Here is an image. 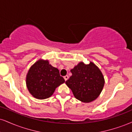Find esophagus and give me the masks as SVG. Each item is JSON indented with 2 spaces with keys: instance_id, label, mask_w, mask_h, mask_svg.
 Listing matches in <instances>:
<instances>
[{
  "instance_id": "1",
  "label": "esophagus",
  "mask_w": 132,
  "mask_h": 132,
  "mask_svg": "<svg viewBox=\"0 0 132 132\" xmlns=\"http://www.w3.org/2000/svg\"><path fill=\"white\" fill-rule=\"evenodd\" d=\"M68 78H69V77H68V76H64V80H65V81H66V80H68Z\"/></svg>"
}]
</instances>
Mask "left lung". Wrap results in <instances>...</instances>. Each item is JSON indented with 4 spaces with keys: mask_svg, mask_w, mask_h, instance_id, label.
I'll return each instance as SVG.
<instances>
[{
    "mask_svg": "<svg viewBox=\"0 0 132 132\" xmlns=\"http://www.w3.org/2000/svg\"><path fill=\"white\" fill-rule=\"evenodd\" d=\"M72 76L66 84L72 90L76 99L84 103H90L98 97L104 84L101 71L94 63L88 64L80 62L71 70Z\"/></svg>",
    "mask_w": 132,
    "mask_h": 132,
    "instance_id": "left-lung-1",
    "label": "left lung"
}]
</instances>
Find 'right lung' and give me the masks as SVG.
<instances>
[{
  "label": "right lung",
  "instance_id": "right-lung-1",
  "mask_svg": "<svg viewBox=\"0 0 132 132\" xmlns=\"http://www.w3.org/2000/svg\"><path fill=\"white\" fill-rule=\"evenodd\" d=\"M64 82L59 70L49 64L48 60H38L30 68L26 76L29 93L39 100L50 97L56 87Z\"/></svg>",
  "mask_w": 132,
  "mask_h": 132
}]
</instances>
